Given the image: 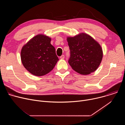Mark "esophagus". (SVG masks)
<instances>
[{"label":"esophagus","instance_id":"obj_1","mask_svg":"<svg viewBox=\"0 0 125 125\" xmlns=\"http://www.w3.org/2000/svg\"><path fill=\"white\" fill-rule=\"evenodd\" d=\"M64 57H65L64 55H62V56H60V58L61 59H64Z\"/></svg>","mask_w":125,"mask_h":125}]
</instances>
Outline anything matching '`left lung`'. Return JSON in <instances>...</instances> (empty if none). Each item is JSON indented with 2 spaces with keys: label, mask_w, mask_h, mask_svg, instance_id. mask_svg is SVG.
Returning a JSON list of instances; mask_svg holds the SVG:
<instances>
[{
  "label": "left lung",
  "mask_w": 125,
  "mask_h": 125,
  "mask_svg": "<svg viewBox=\"0 0 125 125\" xmlns=\"http://www.w3.org/2000/svg\"><path fill=\"white\" fill-rule=\"evenodd\" d=\"M67 41L70 50L68 62L74 70L83 75L96 70L103 57L102 49L97 41L83 32L68 37Z\"/></svg>",
  "instance_id": "8db88e82"
}]
</instances>
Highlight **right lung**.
<instances>
[{
    "mask_svg": "<svg viewBox=\"0 0 125 125\" xmlns=\"http://www.w3.org/2000/svg\"><path fill=\"white\" fill-rule=\"evenodd\" d=\"M51 39L39 34L22 48L21 59L24 67L33 75L42 76L49 73L59 60Z\"/></svg>",
    "mask_w": 125,
    "mask_h": 125,
    "instance_id": "obj_1",
    "label": "right lung"
}]
</instances>
